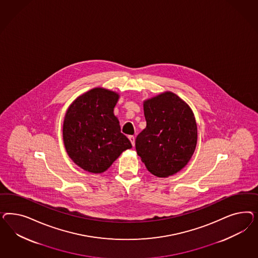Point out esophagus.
Returning <instances> with one entry per match:
<instances>
[{"label":"esophagus","mask_w":258,"mask_h":258,"mask_svg":"<svg viewBox=\"0 0 258 258\" xmlns=\"http://www.w3.org/2000/svg\"><path fill=\"white\" fill-rule=\"evenodd\" d=\"M128 139H130V141L132 142V145H133V147H134V146H135V137L133 136V135H131V136H128Z\"/></svg>","instance_id":"esophagus-1"}]
</instances>
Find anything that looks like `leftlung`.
<instances>
[{"label":"left lung","mask_w":258,"mask_h":258,"mask_svg":"<svg viewBox=\"0 0 258 258\" xmlns=\"http://www.w3.org/2000/svg\"><path fill=\"white\" fill-rule=\"evenodd\" d=\"M147 127L135 148L148 170L168 177L184 167L195 151L197 125L187 104L170 92L144 103Z\"/></svg>","instance_id":"1"}]
</instances>
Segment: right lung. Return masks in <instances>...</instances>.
Returning <instances> with one entry per match:
<instances>
[{
    "label": "right lung",
    "mask_w": 258,
    "mask_h": 258,
    "mask_svg": "<svg viewBox=\"0 0 258 258\" xmlns=\"http://www.w3.org/2000/svg\"><path fill=\"white\" fill-rule=\"evenodd\" d=\"M118 95L95 88L71 105L63 124L64 146L71 159L86 171H106L131 141L113 114Z\"/></svg>",
    "instance_id": "obj_1"
}]
</instances>
